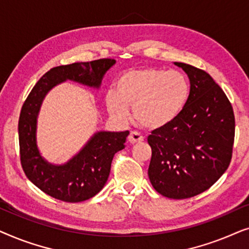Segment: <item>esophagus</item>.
Wrapping results in <instances>:
<instances>
[{
	"mask_svg": "<svg viewBox=\"0 0 249 249\" xmlns=\"http://www.w3.org/2000/svg\"><path fill=\"white\" fill-rule=\"evenodd\" d=\"M142 141H144V137H142L138 131H130V134L128 136V142H130V144H136V142Z\"/></svg>",
	"mask_w": 249,
	"mask_h": 249,
	"instance_id": "esophagus-1",
	"label": "esophagus"
}]
</instances>
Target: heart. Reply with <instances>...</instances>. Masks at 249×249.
Listing matches in <instances>:
<instances>
[{"label": "heart", "mask_w": 249, "mask_h": 249, "mask_svg": "<svg viewBox=\"0 0 249 249\" xmlns=\"http://www.w3.org/2000/svg\"><path fill=\"white\" fill-rule=\"evenodd\" d=\"M190 85L185 74L156 68L127 71L119 77L115 94L107 96L108 113L125 119L132 107L142 127L159 129L172 124L181 114L189 98Z\"/></svg>", "instance_id": "1"}]
</instances>
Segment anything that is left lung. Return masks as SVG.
I'll return each instance as SVG.
<instances>
[{"label": "left lung", "instance_id": "left-lung-1", "mask_svg": "<svg viewBox=\"0 0 249 249\" xmlns=\"http://www.w3.org/2000/svg\"><path fill=\"white\" fill-rule=\"evenodd\" d=\"M190 80L181 114L148 136L152 159L148 177L161 195L189 198L205 192L226 172L232 158L233 108L206 71L175 62Z\"/></svg>", "mask_w": 249, "mask_h": 249}]
</instances>
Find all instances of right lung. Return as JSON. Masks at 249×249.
<instances>
[{"label": "right lung", "instance_id": "add662e5", "mask_svg": "<svg viewBox=\"0 0 249 249\" xmlns=\"http://www.w3.org/2000/svg\"><path fill=\"white\" fill-rule=\"evenodd\" d=\"M115 63L100 59L52 68L30 91L21 107L18 124L20 161L23 172L47 195L68 203L89 199L103 188L117 152L124 148L129 131H100L63 165H52L39 155L36 145V122L40 104L51 88L70 79L90 87H100L104 73Z\"/></svg>", "mask_w": 249, "mask_h": 249}]
</instances>
